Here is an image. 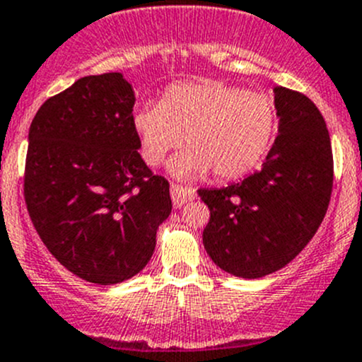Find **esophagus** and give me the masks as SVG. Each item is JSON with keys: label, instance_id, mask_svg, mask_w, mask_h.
Wrapping results in <instances>:
<instances>
[{"label": "esophagus", "instance_id": "obj_1", "mask_svg": "<svg viewBox=\"0 0 362 362\" xmlns=\"http://www.w3.org/2000/svg\"><path fill=\"white\" fill-rule=\"evenodd\" d=\"M170 195H172V202H174V208H181V206L187 204L188 201L195 199V190L194 188H188V187L172 185Z\"/></svg>", "mask_w": 362, "mask_h": 362}]
</instances>
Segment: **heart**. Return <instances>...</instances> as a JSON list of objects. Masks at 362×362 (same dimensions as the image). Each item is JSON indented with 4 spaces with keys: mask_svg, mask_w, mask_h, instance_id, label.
<instances>
[{
    "mask_svg": "<svg viewBox=\"0 0 362 362\" xmlns=\"http://www.w3.org/2000/svg\"><path fill=\"white\" fill-rule=\"evenodd\" d=\"M133 127L151 167L187 144L190 151L172 161V174L204 177L211 170L216 179H236L259 167L270 153L279 115L274 99L263 92L192 81L168 88L160 105L140 106Z\"/></svg>",
    "mask_w": 362,
    "mask_h": 362,
    "instance_id": "heart-1",
    "label": "heart"
}]
</instances>
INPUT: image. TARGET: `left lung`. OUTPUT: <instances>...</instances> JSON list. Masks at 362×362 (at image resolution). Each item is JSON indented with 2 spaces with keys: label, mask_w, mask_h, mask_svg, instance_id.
Listing matches in <instances>:
<instances>
[{
  "label": "left lung",
  "mask_w": 362,
  "mask_h": 362,
  "mask_svg": "<svg viewBox=\"0 0 362 362\" xmlns=\"http://www.w3.org/2000/svg\"><path fill=\"white\" fill-rule=\"evenodd\" d=\"M279 135L257 172L220 190L209 208L206 252L223 272L259 279L281 270L315 236L329 208L334 163L327 124L300 92L275 87Z\"/></svg>",
  "instance_id": "1"
}]
</instances>
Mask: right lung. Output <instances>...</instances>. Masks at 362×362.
I'll return each instance as SVG.
<instances>
[{
    "mask_svg": "<svg viewBox=\"0 0 362 362\" xmlns=\"http://www.w3.org/2000/svg\"><path fill=\"white\" fill-rule=\"evenodd\" d=\"M133 106L120 72L85 76L40 106L28 133L30 218L69 272L105 286L149 263L172 211L168 181L139 153Z\"/></svg>",
    "mask_w": 362,
    "mask_h": 362,
    "instance_id": "add662e5",
    "label": "right lung"
}]
</instances>
